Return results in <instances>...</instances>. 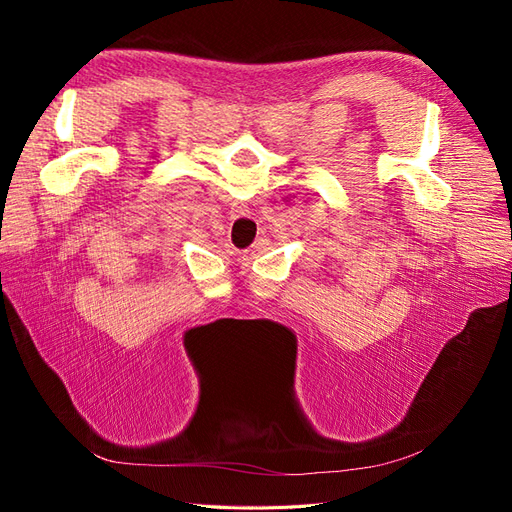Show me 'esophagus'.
Listing matches in <instances>:
<instances>
[{
  "label": "esophagus",
  "mask_w": 512,
  "mask_h": 512,
  "mask_svg": "<svg viewBox=\"0 0 512 512\" xmlns=\"http://www.w3.org/2000/svg\"><path fill=\"white\" fill-rule=\"evenodd\" d=\"M250 207L245 203H232L230 207V218H250Z\"/></svg>",
  "instance_id": "obj_1"
}]
</instances>
